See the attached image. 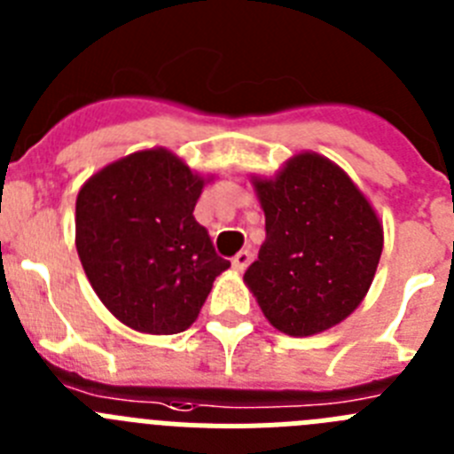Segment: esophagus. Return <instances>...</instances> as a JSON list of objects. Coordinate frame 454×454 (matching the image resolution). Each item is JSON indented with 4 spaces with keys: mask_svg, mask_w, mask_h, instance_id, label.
I'll list each match as a JSON object with an SVG mask.
<instances>
[{
    "mask_svg": "<svg viewBox=\"0 0 454 454\" xmlns=\"http://www.w3.org/2000/svg\"><path fill=\"white\" fill-rule=\"evenodd\" d=\"M252 262V252L250 250H240L239 254L231 259V266H234V270H246L247 266H250Z\"/></svg>",
    "mask_w": 454,
    "mask_h": 454,
    "instance_id": "1",
    "label": "esophagus"
}]
</instances>
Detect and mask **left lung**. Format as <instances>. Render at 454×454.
I'll return each instance as SVG.
<instances>
[{
	"instance_id": "left-lung-1",
	"label": "left lung",
	"mask_w": 454,
	"mask_h": 454,
	"mask_svg": "<svg viewBox=\"0 0 454 454\" xmlns=\"http://www.w3.org/2000/svg\"><path fill=\"white\" fill-rule=\"evenodd\" d=\"M266 240L246 270L263 316L284 334L311 336L359 307L384 236L375 211L346 172L304 152L275 179H254Z\"/></svg>"
}]
</instances>
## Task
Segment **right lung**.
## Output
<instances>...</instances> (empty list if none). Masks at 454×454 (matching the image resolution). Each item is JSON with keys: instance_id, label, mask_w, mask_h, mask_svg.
Masks as SVG:
<instances>
[{"instance_id": "right-lung-1", "label": "right lung", "mask_w": 454, "mask_h": 454, "mask_svg": "<svg viewBox=\"0 0 454 454\" xmlns=\"http://www.w3.org/2000/svg\"><path fill=\"white\" fill-rule=\"evenodd\" d=\"M204 182L168 150L124 156L77 195V252L106 309L147 334L188 330L230 268L195 220Z\"/></svg>"}]
</instances>
